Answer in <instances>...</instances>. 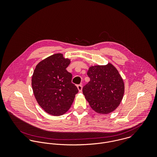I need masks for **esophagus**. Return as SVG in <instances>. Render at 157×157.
Masks as SVG:
<instances>
[{"label": "esophagus", "mask_w": 157, "mask_h": 157, "mask_svg": "<svg viewBox=\"0 0 157 157\" xmlns=\"http://www.w3.org/2000/svg\"><path fill=\"white\" fill-rule=\"evenodd\" d=\"M77 87L78 90H79V92H82V85H78L77 86Z\"/></svg>", "instance_id": "esophagus-1"}]
</instances>
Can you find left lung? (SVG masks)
Returning <instances> with one entry per match:
<instances>
[{
	"label": "left lung",
	"mask_w": 157,
	"mask_h": 157,
	"mask_svg": "<svg viewBox=\"0 0 157 157\" xmlns=\"http://www.w3.org/2000/svg\"><path fill=\"white\" fill-rule=\"evenodd\" d=\"M90 81L83 93L95 112L107 114L113 111L122 100L124 85L117 69L112 64L90 67L87 72Z\"/></svg>",
	"instance_id": "obj_1"
}]
</instances>
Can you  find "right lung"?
Instances as JSON below:
<instances>
[{"mask_svg": "<svg viewBox=\"0 0 157 157\" xmlns=\"http://www.w3.org/2000/svg\"><path fill=\"white\" fill-rule=\"evenodd\" d=\"M70 60L62 54H53L37 64L32 77V88L40 107L50 115L67 112L78 90L71 82L72 74L66 68Z\"/></svg>", "mask_w": 157, "mask_h": 157, "instance_id": "add662e5", "label": "right lung"}]
</instances>
